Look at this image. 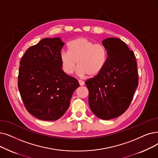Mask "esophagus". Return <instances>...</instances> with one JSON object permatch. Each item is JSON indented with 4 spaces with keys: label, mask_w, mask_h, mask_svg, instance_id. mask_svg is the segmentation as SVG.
<instances>
[{
    "label": "esophagus",
    "mask_w": 158,
    "mask_h": 158,
    "mask_svg": "<svg viewBox=\"0 0 158 158\" xmlns=\"http://www.w3.org/2000/svg\"><path fill=\"white\" fill-rule=\"evenodd\" d=\"M79 85L80 86H83L85 85V83L83 81H81V80H79Z\"/></svg>",
    "instance_id": "1"
}]
</instances>
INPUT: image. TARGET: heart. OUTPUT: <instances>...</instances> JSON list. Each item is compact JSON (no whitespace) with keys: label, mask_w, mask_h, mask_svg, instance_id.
Wrapping results in <instances>:
<instances>
[{"label":"heart","mask_w":158,"mask_h":158,"mask_svg":"<svg viewBox=\"0 0 158 158\" xmlns=\"http://www.w3.org/2000/svg\"><path fill=\"white\" fill-rule=\"evenodd\" d=\"M69 51H62L59 57L64 72L70 75L79 66L77 73L81 77H93L103 69L107 60V50L102 44L84 37L75 39L68 44Z\"/></svg>","instance_id":"obj_1"}]
</instances>
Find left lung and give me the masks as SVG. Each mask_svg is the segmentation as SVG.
<instances>
[{"label":"left lung","instance_id":"8db88e82","mask_svg":"<svg viewBox=\"0 0 158 158\" xmlns=\"http://www.w3.org/2000/svg\"><path fill=\"white\" fill-rule=\"evenodd\" d=\"M108 57L102 70L86 81L89 106L98 118L108 120L119 117L128 108L138 86L134 52L125 42L110 37L102 41Z\"/></svg>","mask_w":158,"mask_h":158}]
</instances>
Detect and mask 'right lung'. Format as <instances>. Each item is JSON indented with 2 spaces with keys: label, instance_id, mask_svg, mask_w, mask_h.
Wrapping results in <instances>:
<instances>
[{
  "label": "right lung",
  "instance_id": "1",
  "mask_svg": "<svg viewBox=\"0 0 158 158\" xmlns=\"http://www.w3.org/2000/svg\"><path fill=\"white\" fill-rule=\"evenodd\" d=\"M60 37L44 38L26 50L20 62L18 88L28 112L39 119L56 121L70 106L76 79L62 70Z\"/></svg>",
  "mask_w": 158,
  "mask_h": 158
}]
</instances>
